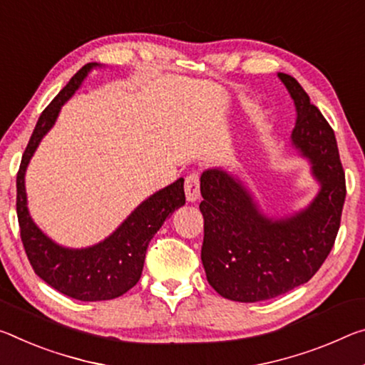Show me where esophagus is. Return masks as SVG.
<instances>
[{"label": "esophagus", "mask_w": 365, "mask_h": 365, "mask_svg": "<svg viewBox=\"0 0 365 365\" xmlns=\"http://www.w3.org/2000/svg\"><path fill=\"white\" fill-rule=\"evenodd\" d=\"M185 195H187L188 203H195L200 198V177L198 173H190L185 178Z\"/></svg>", "instance_id": "34e87169"}]
</instances>
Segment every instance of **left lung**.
Listing matches in <instances>:
<instances>
[{"instance_id": "left-lung-1", "label": "left lung", "mask_w": 365, "mask_h": 365, "mask_svg": "<svg viewBox=\"0 0 365 365\" xmlns=\"http://www.w3.org/2000/svg\"><path fill=\"white\" fill-rule=\"evenodd\" d=\"M277 78L297 113L291 144L309 162L318 192L302 210L269 216L240 177L222 169L201 173V262L214 291L235 302H262L305 284L331 252L346 198L331 126L296 79Z\"/></svg>"}]
</instances>
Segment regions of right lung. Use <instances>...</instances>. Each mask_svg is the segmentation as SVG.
<instances>
[{"mask_svg":"<svg viewBox=\"0 0 365 365\" xmlns=\"http://www.w3.org/2000/svg\"><path fill=\"white\" fill-rule=\"evenodd\" d=\"M99 63H88L74 74L50 106L43 110L17 172V219L21 239L36 274L68 297L97 302L123 296L140 281L149 242L172 212L185 205L183 178L153 193L99 244L84 248L63 247L34 222L27 206L26 172L40 141L53 128L61 107L71 99Z\"/></svg>","mask_w":365,"mask_h":365,"instance_id":"obj_1","label":"right lung"}]
</instances>
